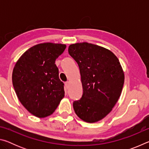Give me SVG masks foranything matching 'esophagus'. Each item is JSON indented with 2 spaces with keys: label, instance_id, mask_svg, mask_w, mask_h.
Masks as SVG:
<instances>
[{
  "label": "esophagus",
  "instance_id": "1",
  "mask_svg": "<svg viewBox=\"0 0 149 149\" xmlns=\"http://www.w3.org/2000/svg\"><path fill=\"white\" fill-rule=\"evenodd\" d=\"M69 85H70V83H69V81H66V82H65V87L66 88V89H68V88L69 87Z\"/></svg>",
  "mask_w": 149,
  "mask_h": 149
}]
</instances>
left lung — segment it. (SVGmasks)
Instances as JSON below:
<instances>
[{"label": "left lung", "mask_w": 149, "mask_h": 149, "mask_svg": "<svg viewBox=\"0 0 149 149\" xmlns=\"http://www.w3.org/2000/svg\"><path fill=\"white\" fill-rule=\"evenodd\" d=\"M79 66L83 95L73 102L75 114L85 122H98L109 114L119 99L124 74L118 58L105 48L80 42L68 48Z\"/></svg>", "instance_id": "left-lung-1"}]
</instances>
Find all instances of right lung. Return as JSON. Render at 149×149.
I'll use <instances>...</instances> for the list:
<instances>
[{"label": "right lung", "instance_id": "1", "mask_svg": "<svg viewBox=\"0 0 149 149\" xmlns=\"http://www.w3.org/2000/svg\"><path fill=\"white\" fill-rule=\"evenodd\" d=\"M65 45L45 42L29 49L17 60L12 84L22 105L33 115H51L64 97V83L59 79L55 61Z\"/></svg>", "mask_w": 149, "mask_h": 149}]
</instances>
